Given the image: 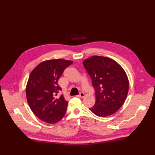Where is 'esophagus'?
<instances>
[{
  "mask_svg": "<svg viewBox=\"0 0 155 155\" xmlns=\"http://www.w3.org/2000/svg\"><path fill=\"white\" fill-rule=\"evenodd\" d=\"M84 95H85L84 92H81L80 93V94L78 95V97H84Z\"/></svg>",
  "mask_w": 155,
  "mask_h": 155,
  "instance_id": "esophagus-1",
  "label": "esophagus"
}]
</instances>
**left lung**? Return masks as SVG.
Returning <instances> with one entry per match:
<instances>
[{
    "instance_id": "left-lung-1",
    "label": "left lung",
    "mask_w": 155,
    "mask_h": 155,
    "mask_svg": "<svg viewBox=\"0 0 155 155\" xmlns=\"http://www.w3.org/2000/svg\"><path fill=\"white\" fill-rule=\"evenodd\" d=\"M83 64L95 92V104L89 109L99 117L113 114L123 105L128 93L129 80L125 71L114 60L100 56L86 59Z\"/></svg>"
}]
</instances>
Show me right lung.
Wrapping results in <instances>:
<instances>
[{
	"label": "right lung",
	"mask_w": 155,
	"mask_h": 155,
	"mask_svg": "<svg viewBox=\"0 0 155 155\" xmlns=\"http://www.w3.org/2000/svg\"><path fill=\"white\" fill-rule=\"evenodd\" d=\"M73 63L63 59L50 60L39 63L32 70L26 85V98L29 107L39 119L46 123H58L64 116L68 102L63 95L58 81L64 70Z\"/></svg>",
	"instance_id": "right-lung-1"
}]
</instances>
